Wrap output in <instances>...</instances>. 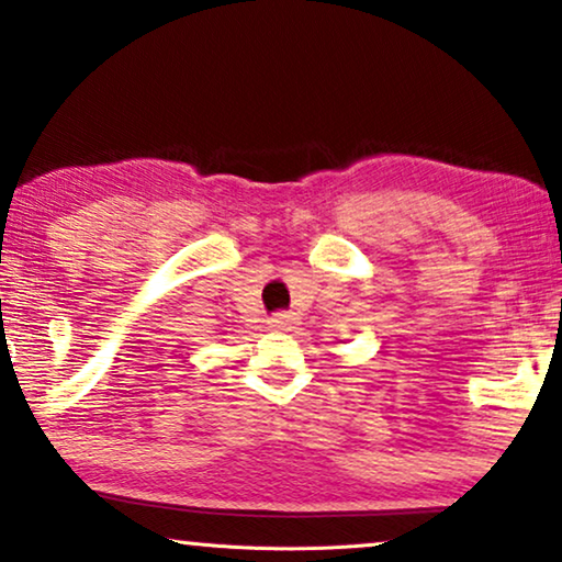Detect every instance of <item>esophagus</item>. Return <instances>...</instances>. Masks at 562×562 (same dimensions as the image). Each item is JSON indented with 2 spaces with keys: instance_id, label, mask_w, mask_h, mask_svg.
<instances>
[{
  "instance_id": "1",
  "label": "esophagus",
  "mask_w": 562,
  "mask_h": 562,
  "mask_svg": "<svg viewBox=\"0 0 562 562\" xmlns=\"http://www.w3.org/2000/svg\"><path fill=\"white\" fill-rule=\"evenodd\" d=\"M267 328L270 330H292L295 328V318H292V315H288V313H278V315H272L270 321H267Z\"/></svg>"
}]
</instances>
